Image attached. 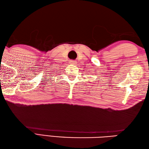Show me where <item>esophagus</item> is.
<instances>
[{"label": "esophagus", "instance_id": "esophagus-1", "mask_svg": "<svg viewBox=\"0 0 149 149\" xmlns=\"http://www.w3.org/2000/svg\"><path fill=\"white\" fill-rule=\"evenodd\" d=\"M70 64H72V65H75V61H70Z\"/></svg>", "mask_w": 149, "mask_h": 149}]
</instances>
